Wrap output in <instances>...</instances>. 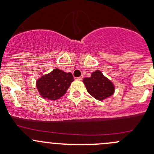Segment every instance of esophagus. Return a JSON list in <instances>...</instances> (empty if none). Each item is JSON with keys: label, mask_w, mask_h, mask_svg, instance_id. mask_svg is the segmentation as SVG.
<instances>
[{"label": "esophagus", "mask_w": 154, "mask_h": 154, "mask_svg": "<svg viewBox=\"0 0 154 154\" xmlns=\"http://www.w3.org/2000/svg\"><path fill=\"white\" fill-rule=\"evenodd\" d=\"M83 76H80V77H77V80H83Z\"/></svg>", "instance_id": "obj_1"}]
</instances>
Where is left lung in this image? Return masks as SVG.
I'll return each mask as SVG.
<instances>
[{"mask_svg": "<svg viewBox=\"0 0 154 154\" xmlns=\"http://www.w3.org/2000/svg\"><path fill=\"white\" fill-rule=\"evenodd\" d=\"M88 92L98 100H103L114 94L115 86L111 80L99 70L91 73V77L83 79Z\"/></svg>", "mask_w": 154, "mask_h": 154, "instance_id": "8db88e82", "label": "left lung"}]
</instances>
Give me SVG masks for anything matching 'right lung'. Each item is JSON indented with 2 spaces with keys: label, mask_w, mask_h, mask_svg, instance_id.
Listing matches in <instances>:
<instances>
[{
  "label": "right lung",
  "mask_w": 154,
  "mask_h": 154,
  "mask_svg": "<svg viewBox=\"0 0 154 154\" xmlns=\"http://www.w3.org/2000/svg\"><path fill=\"white\" fill-rule=\"evenodd\" d=\"M74 81L72 74L56 68L51 73L38 79L36 87L43 98L55 100L66 94L68 87Z\"/></svg>",
  "instance_id": "add662e5"
}]
</instances>
